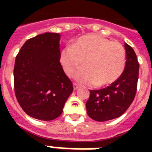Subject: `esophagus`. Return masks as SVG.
Masks as SVG:
<instances>
[{
  "instance_id": "1",
  "label": "esophagus",
  "mask_w": 152,
  "mask_h": 152,
  "mask_svg": "<svg viewBox=\"0 0 152 152\" xmlns=\"http://www.w3.org/2000/svg\"><path fill=\"white\" fill-rule=\"evenodd\" d=\"M75 88H76V84H75Z\"/></svg>"
}]
</instances>
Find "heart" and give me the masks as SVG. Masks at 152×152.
<instances>
[{
  "label": "heart",
  "instance_id": "b5f03b06",
  "mask_svg": "<svg viewBox=\"0 0 152 152\" xmlns=\"http://www.w3.org/2000/svg\"><path fill=\"white\" fill-rule=\"evenodd\" d=\"M101 65L102 66V65L106 66L107 71L110 72V77L111 80H113L114 79L117 78L118 75H119V73H120V64L115 59H113V58H111L110 60L106 58L105 60V62L102 63ZM89 83H90L89 80L88 79H85V80L83 82V84L84 85H88Z\"/></svg>",
  "mask_w": 152,
  "mask_h": 152
}]
</instances>
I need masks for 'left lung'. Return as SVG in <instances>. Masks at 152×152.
I'll return each mask as SVG.
<instances>
[{"label":"left lung","instance_id":"obj_1","mask_svg":"<svg viewBox=\"0 0 152 152\" xmlns=\"http://www.w3.org/2000/svg\"><path fill=\"white\" fill-rule=\"evenodd\" d=\"M60 39L57 33L37 35L23 44L15 57L16 99L27 115L39 120L58 118L73 91L72 83L60 63Z\"/></svg>","mask_w":152,"mask_h":152}]
</instances>
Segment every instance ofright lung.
<instances>
[{
  "mask_svg": "<svg viewBox=\"0 0 152 152\" xmlns=\"http://www.w3.org/2000/svg\"><path fill=\"white\" fill-rule=\"evenodd\" d=\"M125 66L116 80L100 90H91L86 102L88 116L97 121H105L119 118L127 110L137 94L139 76V63L133 49L125 44ZM111 51L105 44L91 49V61L102 64L106 58L111 59Z\"/></svg>",
  "mask_w": 152,
  "mask_h": 152,
  "instance_id": "right-lung-1",
  "label": "right lung"
}]
</instances>
